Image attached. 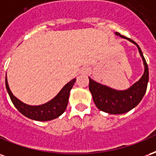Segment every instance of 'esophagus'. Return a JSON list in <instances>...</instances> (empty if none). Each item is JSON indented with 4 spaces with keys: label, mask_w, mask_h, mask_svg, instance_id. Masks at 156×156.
Segmentation results:
<instances>
[{
    "label": "esophagus",
    "mask_w": 156,
    "mask_h": 156,
    "mask_svg": "<svg viewBox=\"0 0 156 156\" xmlns=\"http://www.w3.org/2000/svg\"><path fill=\"white\" fill-rule=\"evenodd\" d=\"M90 71V68L88 66H84L81 69V73L83 74H87Z\"/></svg>",
    "instance_id": "1"
}]
</instances>
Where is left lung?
I'll list each match as a JSON object with an SVG mask.
<instances>
[{
    "mask_svg": "<svg viewBox=\"0 0 156 156\" xmlns=\"http://www.w3.org/2000/svg\"><path fill=\"white\" fill-rule=\"evenodd\" d=\"M115 34L122 38H126V36H121L120 33L115 32ZM127 39L137 45L139 52L141 55L145 65V72L140 80L126 90H116L95 82V80L89 77V90L91 92L93 101L96 107L100 111L109 114H124L132 110L140 102L147 89L149 80V69L147 63L140 46L131 39Z\"/></svg>",
    "mask_w": 156,
    "mask_h": 156,
    "instance_id": "left-lung-1",
    "label": "left lung"
}]
</instances>
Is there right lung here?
I'll return each instance as SVG.
<instances>
[{"label": "right lung", "instance_id": "1", "mask_svg": "<svg viewBox=\"0 0 156 156\" xmlns=\"http://www.w3.org/2000/svg\"><path fill=\"white\" fill-rule=\"evenodd\" d=\"M76 80V79H73L69 83H67L61 91L58 93V95L52 99L51 101L41 105H36V106L28 105L20 101L16 97H15L9 88L6 78H5V86H6V90L10 95L11 101L15 105V107L16 108L21 114L31 120H38V121H47V120L55 119L64 113L67 107L70 90L73 87Z\"/></svg>", "mask_w": 156, "mask_h": 156}]
</instances>
